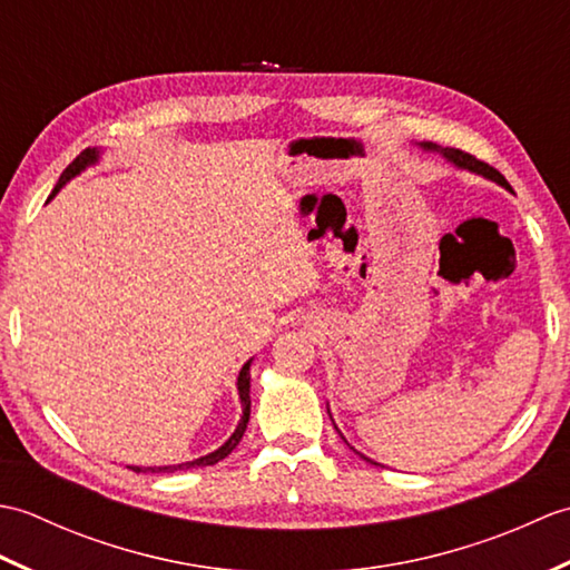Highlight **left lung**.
Returning a JSON list of instances; mask_svg holds the SVG:
<instances>
[{
	"mask_svg": "<svg viewBox=\"0 0 570 570\" xmlns=\"http://www.w3.org/2000/svg\"><path fill=\"white\" fill-rule=\"evenodd\" d=\"M419 147L423 149V151H431V154H441L443 159L448 161V164H453L455 168H463V171H470V174H478V176H482V178H490V180H494V184L498 186H502V188H507V190H512L510 188V184H507V178L498 171V168H492V166H488L485 161H478L475 156H470V154H465V151H460V149H451V147H439V144H433V141H421ZM328 414H331V409H328ZM333 419V416H331ZM341 433V431H337ZM343 435V433H341ZM347 443V441H345ZM350 445V443H347ZM353 448V445H350ZM355 451V448H353ZM357 453V451H355ZM360 458H365L367 463H372V465H380V463H374V460H370L367 455H362V453H357Z\"/></svg>",
	"mask_w": 570,
	"mask_h": 570,
	"instance_id": "obj_1",
	"label": "left lung"
}]
</instances>
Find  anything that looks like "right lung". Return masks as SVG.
Instances as JSON below:
<instances>
[{
    "label": "right lung",
    "mask_w": 570,
    "mask_h": 570,
    "mask_svg": "<svg viewBox=\"0 0 570 570\" xmlns=\"http://www.w3.org/2000/svg\"><path fill=\"white\" fill-rule=\"evenodd\" d=\"M100 149H85L76 161H72L63 174H60V178H58V184H56V188H53V193H51V198L56 196V193L63 188L68 180H72L76 176H80L85 168L88 166H95L100 161ZM48 198V200H51ZM249 367H252V360H247L245 365H242V370H239V374H237V394H239V402H242V416H239V423H237V429L233 431V435H229V439L217 448V451H213V453H208V455H203V458H196V460H186V463H178V465H151V468H141V465H127L129 470H135V472H178V470H193V468H205V465H215L217 460H223V458H227L229 453L235 451L237 448V443L242 441V435H245V431H247V423H249V406H252V399H249Z\"/></svg>",
    "instance_id": "add662e5"
}]
</instances>
